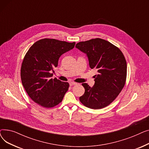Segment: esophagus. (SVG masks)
Returning a JSON list of instances; mask_svg holds the SVG:
<instances>
[{
    "label": "esophagus",
    "instance_id": "1",
    "mask_svg": "<svg viewBox=\"0 0 149 149\" xmlns=\"http://www.w3.org/2000/svg\"><path fill=\"white\" fill-rule=\"evenodd\" d=\"M77 83H75V82H70L69 83V85L70 86H74V85H77Z\"/></svg>",
    "mask_w": 149,
    "mask_h": 149
}]
</instances>
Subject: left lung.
Masks as SVG:
<instances>
[{
	"label": "left lung",
	"mask_w": 149,
	"mask_h": 149,
	"mask_svg": "<svg viewBox=\"0 0 149 149\" xmlns=\"http://www.w3.org/2000/svg\"><path fill=\"white\" fill-rule=\"evenodd\" d=\"M75 47L87 55L89 66L97 70L95 84L83 83L85 92L80 97L86 107L100 109L110 104L124 88L127 76L126 60L121 51L99 38L77 43Z\"/></svg>",
	"instance_id": "obj_1"
}]
</instances>
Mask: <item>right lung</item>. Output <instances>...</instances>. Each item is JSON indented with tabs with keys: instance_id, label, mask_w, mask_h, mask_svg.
<instances>
[{
	"instance_id": "add662e5",
	"label": "right lung",
	"mask_w": 149,
	"mask_h": 149,
	"mask_svg": "<svg viewBox=\"0 0 149 149\" xmlns=\"http://www.w3.org/2000/svg\"><path fill=\"white\" fill-rule=\"evenodd\" d=\"M75 45V42L43 38L30 47L22 62L20 76L23 87L35 103L49 108L61 102L69 84L51 79V72L58 66L61 55L73 49Z\"/></svg>"
}]
</instances>
